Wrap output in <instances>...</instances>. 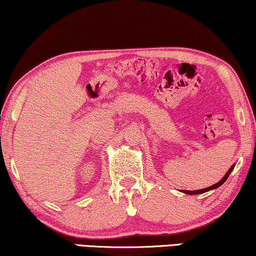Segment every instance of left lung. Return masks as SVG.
I'll use <instances>...</instances> for the list:
<instances>
[{"label":"left lung","instance_id":"left-lung-1","mask_svg":"<svg viewBox=\"0 0 256 256\" xmlns=\"http://www.w3.org/2000/svg\"><path fill=\"white\" fill-rule=\"evenodd\" d=\"M234 169V164L230 168L228 169V171H227L226 172V174L225 176H224L222 178V180H219L218 183H216L214 185H211V186H208V188H202V190H194V191H188V190H183L182 192H183V194H204V192H208V191H210V190H214V188H218L219 186H222V185L225 183L226 182V180L227 178H228V176H230V174L232 172V170Z\"/></svg>","mask_w":256,"mask_h":256}]
</instances>
